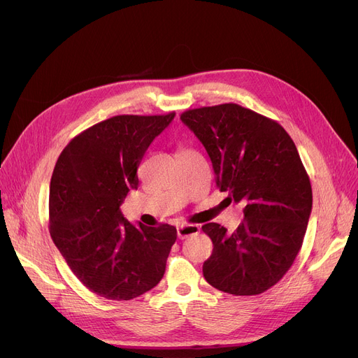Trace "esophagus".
Here are the masks:
<instances>
[{
    "label": "esophagus",
    "mask_w": 358,
    "mask_h": 358,
    "mask_svg": "<svg viewBox=\"0 0 358 358\" xmlns=\"http://www.w3.org/2000/svg\"><path fill=\"white\" fill-rule=\"evenodd\" d=\"M199 231V227L195 224H185V226H179L178 227V237L179 239H186L192 234H196Z\"/></svg>",
    "instance_id": "1"
}]
</instances>
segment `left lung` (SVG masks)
Returning a JSON list of instances; mask_svg holds the SVG:
<instances>
[{"label":"left lung","mask_w":358,"mask_h":358,"mask_svg":"<svg viewBox=\"0 0 358 358\" xmlns=\"http://www.w3.org/2000/svg\"><path fill=\"white\" fill-rule=\"evenodd\" d=\"M206 147L217 188L243 203L233 233L202 226L213 241L203 278L234 296H257L275 285L299 255L312 211V186L296 144L272 119L236 103L180 115Z\"/></svg>","instance_id":"left-lung-1"}]
</instances>
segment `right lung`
Here are the masks:
<instances>
[{
	"label": "right lung",
	"mask_w": 358,
	"mask_h": 358,
	"mask_svg": "<svg viewBox=\"0 0 358 358\" xmlns=\"http://www.w3.org/2000/svg\"><path fill=\"white\" fill-rule=\"evenodd\" d=\"M167 115H117L74 137L59 155L49 186V233L74 275L109 300L155 288L176 242V227L134 226L121 203L138 188L148 145L173 121Z\"/></svg>",
	"instance_id": "add662e5"
}]
</instances>
